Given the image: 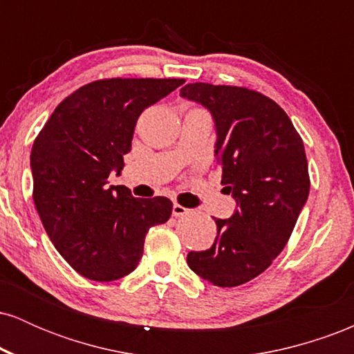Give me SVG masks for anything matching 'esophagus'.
Returning <instances> with one entry per match:
<instances>
[{"instance_id":"34e87169","label":"esophagus","mask_w":354,"mask_h":354,"mask_svg":"<svg viewBox=\"0 0 354 354\" xmlns=\"http://www.w3.org/2000/svg\"><path fill=\"white\" fill-rule=\"evenodd\" d=\"M189 209L185 208V206L178 205V203H174L173 205V216H185V214H188Z\"/></svg>"}]
</instances>
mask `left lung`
<instances>
[{
  "instance_id": "left-lung-1",
  "label": "left lung",
  "mask_w": 354,
  "mask_h": 354,
  "mask_svg": "<svg viewBox=\"0 0 354 354\" xmlns=\"http://www.w3.org/2000/svg\"><path fill=\"white\" fill-rule=\"evenodd\" d=\"M180 95L213 116L221 183L238 206L230 219L214 218L213 246L189 251L188 266L214 286H239L281 253L308 200L303 140L283 108L253 89L189 83Z\"/></svg>"
}]
</instances>
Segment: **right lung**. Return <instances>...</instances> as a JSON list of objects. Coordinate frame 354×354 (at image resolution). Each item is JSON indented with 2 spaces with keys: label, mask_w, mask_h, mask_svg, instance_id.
Returning <instances> with one entry per match:
<instances>
[{
  "label": "right lung",
  "mask_w": 354,
  "mask_h": 354,
  "mask_svg": "<svg viewBox=\"0 0 354 354\" xmlns=\"http://www.w3.org/2000/svg\"><path fill=\"white\" fill-rule=\"evenodd\" d=\"M183 83L93 81L61 101L36 136V211L58 253L84 278L115 281L135 271L146 233L171 216L168 198H135L126 186H108V176H120L141 113Z\"/></svg>",
  "instance_id": "add662e5"
}]
</instances>
